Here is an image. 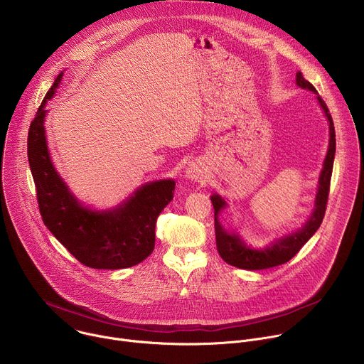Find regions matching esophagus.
<instances>
[{"label":"esophagus","mask_w":364,"mask_h":364,"mask_svg":"<svg viewBox=\"0 0 364 364\" xmlns=\"http://www.w3.org/2000/svg\"><path fill=\"white\" fill-rule=\"evenodd\" d=\"M186 177L191 181H200L204 177V171H203L201 164L190 163L188 167L186 168Z\"/></svg>","instance_id":"esophagus-1"}]
</instances>
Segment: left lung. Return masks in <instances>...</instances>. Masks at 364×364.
Wrapping results in <instances>:
<instances>
[{"instance_id":"left-lung-1","label":"left lung","mask_w":364,"mask_h":364,"mask_svg":"<svg viewBox=\"0 0 364 364\" xmlns=\"http://www.w3.org/2000/svg\"><path fill=\"white\" fill-rule=\"evenodd\" d=\"M296 85L301 89L311 90L316 97L320 108L323 109L330 129V139H328V148L326 159L323 163V168L318 177V186H317V194L314 201V209L311 212L306 222L296 229L295 232L287 233L281 237L274 239L267 246H252L250 243H246L239 235L229 232L223 228V225L219 220L220 212H223L228 205V201L225 197L219 194L210 196V200L215 207V233H216V246L218 252L222 256L223 261L232 267L240 268V269H249V271H259V269H268L278 265H282L292 259L299 249L314 236V233L318 230L324 213H326V204L328 198V190H330V180L333 173V164H334V155H336V131L333 118L328 112V108L316 90V87L311 85L306 79H304L302 73H296L295 79Z\"/></svg>"}]
</instances>
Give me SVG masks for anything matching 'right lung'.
<instances>
[{"mask_svg":"<svg viewBox=\"0 0 364 364\" xmlns=\"http://www.w3.org/2000/svg\"><path fill=\"white\" fill-rule=\"evenodd\" d=\"M62 79L63 72L46 93L28 129V164L41 219L80 264L93 269L131 268L152 253L155 222L173 200L176 181H148L109 209L79 201L51 161L44 128L46 105L58 93Z\"/></svg>","mask_w":364,"mask_h":364,"instance_id":"1","label":"right lung"}]
</instances>
